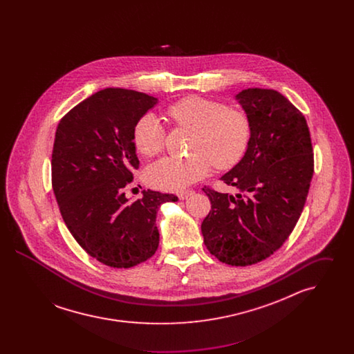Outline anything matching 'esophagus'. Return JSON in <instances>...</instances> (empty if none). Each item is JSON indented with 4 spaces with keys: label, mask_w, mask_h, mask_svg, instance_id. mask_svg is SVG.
Here are the masks:
<instances>
[{
    "label": "esophagus",
    "mask_w": 354,
    "mask_h": 354,
    "mask_svg": "<svg viewBox=\"0 0 354 354\" xmlns=\"http://www.w3.org/2000/svg\"><path fill=\"white\" fill-rule=\"evenodd\" d=\"M192 194H194L192 191H182V192H179V195H178V196H179V199H180V201H185V199H187L188 196H191Z\"/></svg>",
    "instance_id": "obj_1"
}]
</instances>
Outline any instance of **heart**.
<instances>
[{
  "label": "heart",
  "mask_w": 354,
  "mask_h": 354,
  "mask_svg": "<svg viewBox=\"0 0 354 354\" xmlns=\"http://www.w3.org/2000/svg\"><path fill=\"white\" fill-rule=\"evenodd\" d=\"M167 117L179 127L195 133L189 158L167 156L151 165L146 179L159 189L179 192L207 176L212 165L230 169L244 158L248 150L252 126L248 115L223 102L189 95L167 109ZM165 126L153 114L138 119L133 130L135 149L143 156L162 151Z\"/></svg>",
  "instance_id": "obj_1"
}]
</instances>
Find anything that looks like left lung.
<instances>
[{
	"mask_svg": "<svg viewBox=\"0 0 354 354\" xmlns=\"http://www.w3.org/2000/svg\"><path fill=\"white\" fill-rule=\"evenodd\" d=\"M252 126L244 158L221 180L239 194L204 185L211 211L202 223L207 250L221 263L245 267L266 260L292 234L303 212L315 159L305 117L276 90L236 95Z\"/></svg>",
	"mask_w": 354,
	"mask_h": 354,
	"instance_id": "8db88e82",
	"label": "left lung"
}]
</instances>
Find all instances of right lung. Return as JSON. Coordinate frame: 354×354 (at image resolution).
Instances as JSON below:
<instances>
[{
    "instance_id": "1",
    "label": "right lung",
    "mask_w": 354,
    "mask_h": 354,
    "mask_svg": "<svg viewBox=\"0 0 354 354\" xmlns=\"http://www.w3.org/2000/svg\"><path fill=\"white\" fill-rule=\"evenodd\" d=\"M158 100L126 88H104L59 120L51 153V185L70 234L91 257L113 268H131L156 252L155 220L172 194L143 191L130 203L124 187L139 159L133 130Z\"/></svg>"
}]
</instances>
